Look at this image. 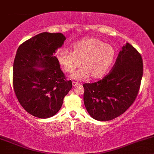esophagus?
<instances>
[{
	"label": "esophagus",
	"instance_id": "obj_1",
	"mask_svg": "<svg viewBox=\"0 0 154 154\" xmlns=\"http://www.w3.org/2000/svg\"><path fill=\"white\" fill-rule=\"evenodd\" d=\"M72 84H73V87H75V86H77L79 84V83H77V82H75V81H73V83H72Z\"/></svg>",
	"mask_w": 154,
	"mask_h": 154
}]
</instances>
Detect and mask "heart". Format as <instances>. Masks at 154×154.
<instances>
[{"instance_id": "obj_1", "label": "heart", "mask_w": 154, "mask_h": 154, "mask_svg": "<svg viewBox=\"0 0 154 154\" xmlns=\"http://www.w3.org/2000/svg\"><path fill=\"white\" fill-rule=\"evenodd\" d=\"M71 48V53L60 51L57 59L68 73H72L81 65L82 68L71 75L74 80H86L90 76L93 79H100L109 71L115 60L114 48L96 38L79 40Z\"/></svg>"}]
</instances>
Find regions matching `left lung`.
I'll return each instance as SVG.
<instances>
[{
  "instance_id": "obj_1",
  "label": "left lung",
  "mask_w": 154,
  "mask_h": 154,
  "mask_svg": "<svg viewBox=\"0 0 154 154\" xmlns=\"http://www.w3.org/2000/svg\"><path fill=\"white\" fill-rule=\"evenodd\" d=\"M142 76L141 54L126 43L111 72L98 82L83 84V102L87 111L100 121L112 120L123 114L135 100Z\"/></svg>"
}]
</instances>
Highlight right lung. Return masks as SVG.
<instances>
[{"mask_svg":"<svg viewBox=\"0 0 154 154\" xmlns=\"http://www.w3.org/2000/svg\"><path fill=\"white\" fill-rule=\"evenodd\" d=\"M66 40L60 33L44 32L23 43L13 67L15 94L22 107L40 119L56 115L72 88L55 54Z\"/></svg>","mask_w":154,"mask_h":154,"instance_id":"1","label":"right lung"}]
</instances>
